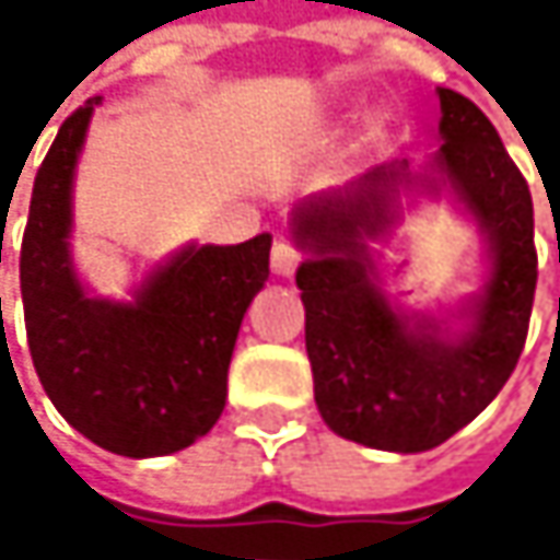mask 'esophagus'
<instances>
[{
  "mask_svg": "<svg viewBox=\"0 0 560 560\" xmlns=\"http://www.w3.org/2000/svg\"><path fill=\"white\" fill-rule=\"evenodd\" d=\"M304 262V249L294 240H279L272 246V272L276 276H294V269Z\"/></svg>",
  "mask_w": 560,
  "mask_h": 560,
  "instance_id": "1",
  "label": "esophagus"
}]
</instances>
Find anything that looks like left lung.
<instances>
[{"label":"left lung","mask_w":560,"mask_h":560,"mask_svg":"<svg viewBox=\"0 0 560 560\" xmlns=\"http://www.w3.org/2000/svg\"><path fill=\"white\" fill-rule=\"evenodd\" d=\"M438 96V168L493 240V276L467 337L447 343L431 324L411 327L366 279L363 236L386 230L398 171L376 168L353 194L317 197L294 213L298 240L314 249L294 281L317 408L340 438L401 454L444 444L497 398L525 347L538 281L522 171L474 100L444 86Z\"/></svg>","instance_id":"left-lung-1"}]
</instances>
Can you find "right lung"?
Wrapping results in <instances>:
<instances>
[{
  "instance_id": "add662e5",
  "label": "right lung",
  "mask_w": 560,
  "mask_h": 560,
  "mask_svg": "<svg viewBox=\"0 0 560 560\" xmlns=\"http://www.w3.org/2000/svg\"><path fill=\"white\" fill-rule=\"evenodd\" d=\"M96 103L60 122L35 174L19 256L28 350L48 398L83 438L122 457H162L217 424L243 314L269 279L272 236L184 249L136 304L86 298L67 233L73 165Z\"/></svg>"
}]
</instances>
